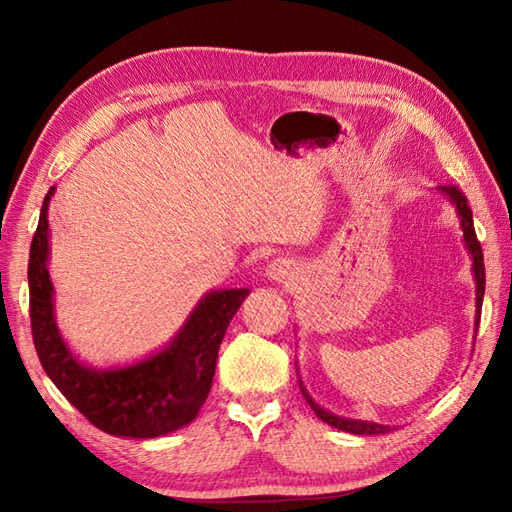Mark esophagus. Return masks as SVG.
I'll return each instance as SVG.
<instances>
[{
  "label": "esophagus",
  "mask_w": 512,
  "mask_h": 512,
  "mask_svg": "<svg viewBox=\"0 0 512 512\" xmlns=\"http://www.w3.org/2000/svg\"><path fill=\"white\" fill-rule=\"evenodd\" d=\"M266 275H268V279H273V281L290 279L292 277V266H290V262H286V259H275V262H270L266 266Z\"/></svg>",
  "instance_id": "1"
}]
</instances>
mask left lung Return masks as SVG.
<instances>
[{"instance_id":"obj_1","label":"left lung","mask_w":512,"mask_h":512,"mask_svg":"<svg viewBox=\"0 0 512 512\" xmlns=\"http://www.w3.org/2000/svg\"><path fill=\"white\" fill-rule=\"evenodd\" d=\"M438 191L447 198L455 213L460 217V226H462V239H464V248L469 250L471 255V270L475 277V332L477 325H480V314H482V301H484V286H486V275H484V255H482V246L477 242L475 228H473V211L471 206L466 204V198L462 195V191L458 187H438ZM299 387L301 394L306 398V402L310 405V409L317 413V418H321L323 422H328L330 427L341 429L347 433H354V436H380V433L391 431V427L387 424H378V422H369V420H354V418H343L336 416V413L323 409L317 400L310 396V391L303 385V380L299 378Z\"/></svg>"}]
</instances>
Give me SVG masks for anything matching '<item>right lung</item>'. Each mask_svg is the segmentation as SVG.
I'll return each instance as SVG.
<instances>
[{"label":"right lung","mask_w":512,"mask_h":512,"mask_svg":"<svg viewBox=\"0 0 512 512\" xmlns=\"http://www.w3.org/2000/svg\"><path fill=\"white\" fill-rule=\"evenodd\" d=\"M52 195L54 187L43 198L28 259L30 325L41 367L61 394L110 436L158 438L187 427L209 396L217 350L250 290L206 292L176 336L143 361L110 369L85 365L63 341L54 319V286L48 273Z\"/></svg>","instance_id":"add662e5"}]
</instances>
